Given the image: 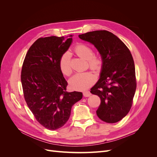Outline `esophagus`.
I'll return each mask as SVG.
<instances>
[{"mask_svg":"<svg viewBox=\"0 0 157 157\" xmlns=\"http://www.w3.org/2000/svg\"><path fill=\"white\" fill-rule=\"evenodd\" d=\"M83 96L84 97H89L91 96V93H90V91H86L83 92Z\"/></svg>","mask_w":157,"mask_h":157,"instance_id":"esophagus-1","label":"esophagus"}]
</instances>
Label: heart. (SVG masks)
I'll return each instance as SVG.
<instances>
[{
    "label": "heart",
    "mask_w": 157,
    "mask_h": 157,
    "mask_svg": "<svg viewBox=\"0 0 157 157\" xmlns=\"http://www.w3.org/2000/svg\"><path fill=\"white\" fill-rule=\"evenodd\" d=\"M75 53L79 57L87 60L88 66L94 71H99L102 67L103 59L99 56L94 55V50L88 45L79 44L75 48ZM71 54L66 52L61 56L59 59V68L62 73L69 76L72 73V67L70 62ZM96 81V76L91 71L75 74L71 78L69 84L74 90H81L86 89Z\"/></svg>",
    "instance_id": "b5f03b06"
}]
</instances>
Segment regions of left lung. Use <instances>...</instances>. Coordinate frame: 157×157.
<instances>
[{
  "label": "left lung",
  "instance_id": "8db88e82",
  "mask_svg": "<svg viewBox=\"0 0 157 157\" xmlns=\"http://www.w3.org/2000/svg\"><path fill=\"white\" fill-rule=\"evenodd\" d=\"M78 36L94 44L103 59L100 78L90 91L101 99L97 115L107 123L120 121L130 111L136 90L135 65L130 51L116 35L105 30Z\"/></svg>",
  "mask_w": 157,
  "mask_h": 157
}]
</instances>
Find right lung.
Masks as SVG:
<instances>
[{
  "label": "right lung",
  "mask_w": 157,
  "mask_h": 157,
  "mask_svg": "<svg viewBox=\"0 0 157 157\" xmlns=\"http://www.w3.org/2000/svg\"><path fill=\"white\" fill-rule=\"evenodd\" d=\"M72 36H52L38 39L23 61L21 82L28 107L46 129L57 130L69 120L71 107L82 93L66 91V81L59 68L61 56L68 50Z\"/></svg>",
  "instance_id": "obj_1"
}]
</instances>
